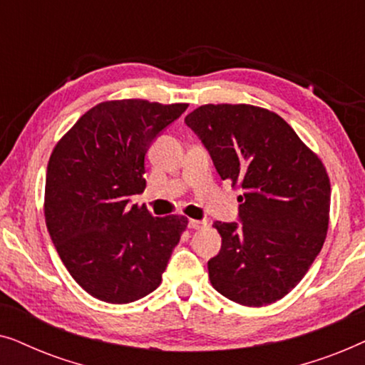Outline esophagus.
Returning a JSON list of instances; mask_svg holds the SVG:
<instances>
[{
    "instance_id": "1",
    "label": "esophagus",
    "mask_w": 365,
    "mask_h": 365,
    "mask_svg": "<svg viewBox=\"0 0 365 365\" xmlns=\"http://www.w3.org/2000/svg\"><path fill=\"white\" fill-rule=\"evenodd\" d=\"M187 226L191 227V229H201V227L206 226V222H204V221H197V219H189Z\"/></svg>"
}]
</instances>
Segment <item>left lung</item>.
Returning <instances> with one entry per match:
<instances>
[{"label":"left lung","instance_id":"1","mask_svg":"<svg viewBox=\"0 0 365 365\" xmlns=\"http://www.w3.org/2000/svg\"><path fill=\"white\" fill-rule=\"evenodd\" d=\"M184 123L201 138L221 179L242 189L236 222H214L221 251L209 281L229 301L262 307L306 276L329 229L331 181L321 158L266 108L204 104Z\"/></svg>","mask_w":365,"mask_h":365}]
</instances>
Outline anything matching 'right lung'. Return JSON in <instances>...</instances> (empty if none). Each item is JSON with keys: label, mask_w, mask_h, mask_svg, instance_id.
<instances>
[{"label": "right lung", "mask_w": 365, "mask_h": 365, "mask_svg": "<svg viewBox=\"0 0 365 365\" xmlns=\"http://www.w3.org/2000/svg\"><path fill=\"white\" fill-rule=\"evenodd\" d=\"M186 103L113 99L89 109L48 161L44 219L74 281L99 301L128 304L163 281L187 217H154L131 204L146 187L149 144Z\"/></svg>", "instance_id": "right-lung-1"}]
</instances>
